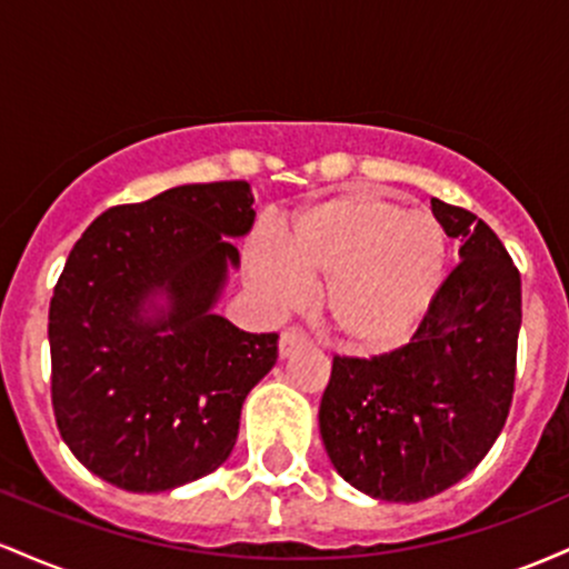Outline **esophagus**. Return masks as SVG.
Listing matches in <instances>:
<instances>
[{
	"label": "esophagus",
	"mask_w": 569,
	"mask_h": 569,
	"mask_svg": "<svg viewBox=\"0 0 569 569\" xmlns=\"http://www.w3.org/2000/svg\"><path fill=\"white\" fill-rule=\"evenodd\" d=\"M307 342H310V339H307V337L302 335V331H297V329L283 331V335H280V339H278V352H280V358H291L297 350L307 348Z\"/></svg>",
	"instance_id": "esophagus-1"
}]
</instances>
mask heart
Instances as JSON below:
<instances>
[{"mask_svg":"<svg viewBox=\"0 0 569 569\" xmlns=\"http://www.w3.org/2000/svg\"><path fill=\"white\" fill-rule=\"evenodd\" d=\"M443 267L439 221L371 189L302 208L286 227L283 251L264 238L246 251L248 283L272 307L299 302V278L323 283L326 329L352 352L398 348L433 302Z\"/></svg>","mask_w":569,"mask_h":569,"instance_id":"heart-1","label":"heart"}]
</instances>
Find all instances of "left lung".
I'll return each instance as SVG.
<instances>
[{
    "instance_id": "left-lung-1",
    "label": "left lung",
    "mask_w": 569,
    "mask_h": 569,
    "mask_svg": "<svg viewBox=\"0 0 569 569\" xmlns=\"http://www.w3.org/2000/svg\"><path fill=\"white\" fill-rule=\"evenodd\" d=\"M462 262L403 348L335 356L321 439L337 473L377 500L420 502L485 460L516 380L521 278L506 246L466 208L430 200Z\"/></svg>"
}]
</instances>
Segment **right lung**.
Here are the masks:
<instances>
[{"instance_id": "1", "label": "right lung", "mask_w": 569, "mask_h": 569, "mask_svg": "<svg viewBox=\"0 0 569 569\" xmlns=\"http://www.w3.org/2000/svg\"><path fill=\"white\" fill-rule=\"evenodd\" d=\"M246 181L184 184L103 211L71 248L50 299L56 426L71 455L128 492L213 473L278 335L213 312L232 238L253 227Z\"/></svg>"}]
</instances>
